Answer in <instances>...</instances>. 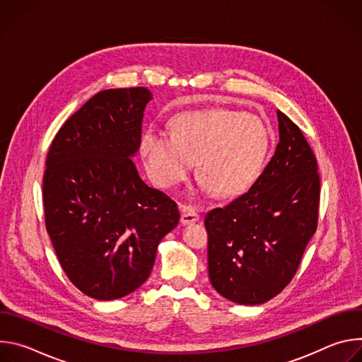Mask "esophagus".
Segmentation results:
<instances>
[{
    "instance_id": "1",
    "label": "esophagus",
    "mask_w": 362,
    "mask_h": 362,
    "mask_svg": "<svg viewBox=\"0 0 362 362\" xmlns=\"http://www.w3.org/2000/svg\"><path fill=\"white\" fill-rule=\"evenodd\" d=\"M199 221V214L192 209V208H183L182 209V216H180V222L182 225H190Z\"/></svg>"
}]
</instances>
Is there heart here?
<instances>
[{"label": "heart", "mask_w": 362, "mask_h": 362, "mask_svg": "<svg viewBox=\"0 0 362 362\" xmlns=\"http://www.w3.org/2000/svg\"><path fill=\"white\" fill-rule=\"evenodd\" d=\"M271 144V130L259 117L215 107L176 116L170 136L146 132L140 154L150 179L163 189L183 182L197 162L206 189L233 197L256 182Z\"/></svg>", "instance_id": "obj_1"}]
</instances>
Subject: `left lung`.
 <instances>
[{
	"instance_id": "8db88e82",
	"label": "left lung",
	"mask_w": 362,
	"mask_h": 362,
	"mask_svg": "<svg viewBox=\"0 0 362 362\" xmlns=\"http://www.w3.org/2000/svg\"><path fill=\"white\" fill-rule=\"evenodd\" d=\"M276 115L271 162L247 192L204 218L211 284L239 305H259L284 291L318 225L315 154L299 127Z\"/></svg>"
}]
</instances>
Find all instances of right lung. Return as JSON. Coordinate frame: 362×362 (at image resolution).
Segmentation results:
<instances>
[{
    "label": "right lung",
    "mask_w": 362,
    "mask_h": 362,
    "mask_svg": "<svg viewBox=\"0 0 362 362\" xmlns=\"http://www.w3.org/2000/svg\"><path fill=\"white\" fill-rule=\"evenodd\" d=\"M151 93L93 95L59 130L42 179L45 228L69 279L98 300L123 298L148 278L177 204L148 187L132 160Z\"/></svg>",
    "instance_id": "add662e5"
}]
</instances>
